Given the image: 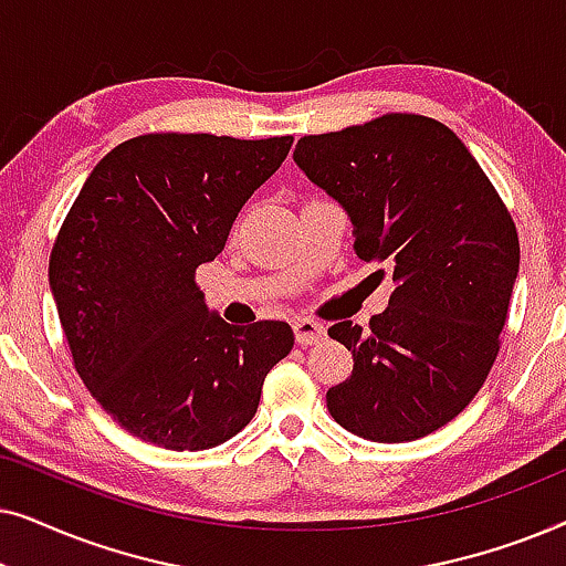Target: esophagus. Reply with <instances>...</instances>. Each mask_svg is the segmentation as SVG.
<instances>
[{"instance_id":"obj_1","label":"esophagus","mask_w":566,"mask_h":566,"mask_svg":"<svg viewBox=\"0 0 566 566\" xmlns=\"http://www.w3.org/2000/svg\"><path fill=\"white\" fill-rule=\"evenodd\" d=\"M293 332H296V343L298 345L322 343L324 335H327L324 324L308 319V316H298V319H293Z\"/></svg>"}]
</instances>
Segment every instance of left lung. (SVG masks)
Returning a JSON list of instances; mask_svg holds the SVG:
<instances>
[{
	"label": "left lung",
	"instance_id": "8db88e82",
	"mask_svg": "<svg viewBox=\"0 0 566 566\" xmlns=\"http://www.w3.org/2000/svg\"><path fill=\"white\" fill-rule=\"evenodd\" d=\"M293 161L343 206L358 258L391 268L389 306L370 329L329 327L353 353L350 378L327 391L329 415L374 443L430 436L497 358L521 265L513 219L467 144L424 115L304 136Z\"/></svg>",
	"mask_w": 566,
	"mask_h": 566
}]
</instances>
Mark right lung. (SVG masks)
Instances as JSON below:
<instances>
[{
	"label": "right lung",
	"mask_w": 566,
	"mask_h": 566,
	"mask_svg": "<svg viewBox=\"0 0 566 566\" xmlns=\"http://www.w3.org/2000/svg\"><path fill=\"white\" fill-rule=\"evenodd\" d=\"M291 144L149 134L115 146L84 180L49 283L76 374L130 436L169 451L223 443L291 353L289 324L234 327L196 285Z\"/></svg>",
	"instance_id": "right-lung-1"
}]
</instances>
